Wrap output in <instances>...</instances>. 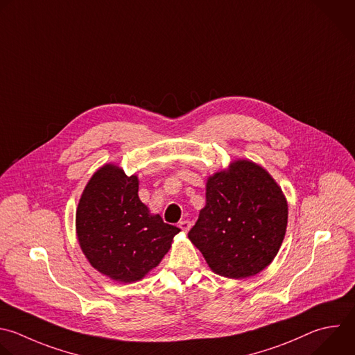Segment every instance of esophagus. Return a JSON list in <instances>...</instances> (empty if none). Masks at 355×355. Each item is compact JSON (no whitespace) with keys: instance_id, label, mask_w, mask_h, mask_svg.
I'll use <instances>...</instances> for the list:
<instances>
[{"instance_id":"esophagus-1","label":"esophagus","mask_w":355,"mask_h":355,"mask_svg":"<svg viewBox=\"0 0 355 355\" xmlns=\"http://www.w3.org/2000/svg\"><path fill=\"white\" fill-rule=\"evenodd\" d=\"M178 227H180L184 232H187V231L191 228V223H189L188 220H181V221L178 223Z\"/></svg>"}]
</instances>
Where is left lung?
Returning a JSON list of instances; mask_svg holds the SVG:
<instances>
[{"label":"left lung","instance_id":"1","mask_svg":"<svg viewBox=\"0 0 355 355\" xmlns=\"http://www.w3.org/2000/svg\"><path fill=\"white\" fill-rule=\"evenodd\" d=\"M286 198L266 170L248 160L216 173L206 206L188 237L213 272L230 279L258 275L277 255L287 228Z\"/></svg>","mask_w":355,"mask_h":355}]
</instances>
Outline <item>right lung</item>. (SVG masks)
I'll return each instance as SVG.
<instances>
[{
  "label": "right lung",
  "mask_w": 355,
  "mask_h": 355,
  "mask_svg": "<svg viewBox=\"0 0 355 355\" xmlns=\"http://www.w3.org/2000/svg\"><path fill=\"white\" fill-rule=\"evenodd\" d=\"M137 175L107 164L87 182L76 210V232L90 265L116 282L141 280L168 252L181 230L138 196Z\"/></svg>",
  "instance_id": "1"
}]
</instances>
